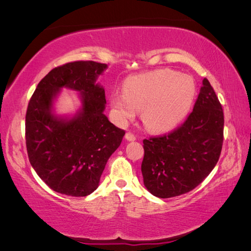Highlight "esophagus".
<instances>
[{"mask_svg": "<svg viewBox=\"0 0 251 251\" xmlns=\"http://www.w3.org/2000/svg\"><path fill=\"white\" fill-rule=\"evenodd\" d=\"M125 138L127 139V141L133 142V141H135V139H136V136L133 133H131V131H127L126 135H125Z\"/></svg>", "mask_w": 251, "mask_h": 251, "instance_id": "34e87169", "label": "esophagus"}]
</instances>
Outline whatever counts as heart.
Segmentation results:
<instances>
[{"label": "heart", "mask_w": 251, "mask_h": 251, "mask_svg": "<svg viewBox=\"0 0 251 251\" xmlns=\"http://www.w3.org/2000/svg\"><path fill=\"white\" fill-rule=\"evenodd\" d=\"M192 77L172 70H158L130 76L123 85V94L110 95V105L121 122L142 110L147 128L163 131L181 122L192 107L195 99Z\"/></svg>", "instance_id": "heart-1"}]
</instances>
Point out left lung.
<instances>
[{"mask_svg":"<svg viewBox=\"0 0 251 251\" xmlns=\"http://www.w3.org/2000/svg\"><path fill=\"white\" fill-rule=\"evenodd\" d=\"M224 110L203 78L193 112L171 133L144 139L142 174L148 192L159 198L186 194L217 164L224 142Z\"/></svg>","mask_w":251,"mask_h":251,"instance_id":"left-lung-1","label":"left lung"}]
</instances>
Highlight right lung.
I'll return each mask as SVG.
<instances>
[{"mask_svg": "<svg viewBox=\"0 0 251 251\" xmlns=\"http://www.w3.org/2000/svg\"><path fill=\"white\" fill-rule=\"evenodd\" d=\"M107 67L93 61L57 66L41 79L25 116L27 156L34 171L54 192L85 197L99 187L110 155L125 130L104 115L105 91L96 78ZM62 87L81 92L83 106L72 120L51 114L53 96Z\"/></svg>", "mask_w": 251, "mask_h": 251, "instance_id": "add662e5", "label": "right lung"}]
</instances>
